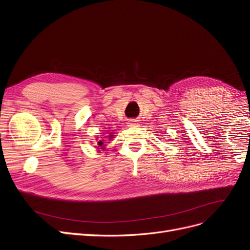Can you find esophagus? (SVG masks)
<instances>
[{"mask_svg": "<svg viewBox=\"0 0 250 250\" xmlns=\"http://www.w3.org/2000/svg\"><path fill=\"white\" fill-rule=\"evenodd\" d=\"M138 124H139L138 121H134V120H131V121H129V122H128V126H130V127L137 126Z\"/></svg>", "mask_w": 250, "mask_h": 250, "instance_id": "esophagus-1", "label": "esophagus"}]
</instances>
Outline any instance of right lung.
<instances>
[{
    "instance_id": "add662e5",
    "label": "right lung",
    "mask_w": 250,
    "mask_h": 250,
    "mask_svg": "<svg viewBox=\"0 0 250 250\" xmlns=\"http://www.w3.org/2000/svg\"><path fill=\"white\" fill-rule=\"evenodd\" d=\"M112 137H113V135H109V138L108 139H112ZM97 141H98V139H96ZM97 145L98 146H95L97 149H105V147H104V141L103 140H99V142H97Z\"/></svg>"
}]
</instances>
